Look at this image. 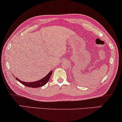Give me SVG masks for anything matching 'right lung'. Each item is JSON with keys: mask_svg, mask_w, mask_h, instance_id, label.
Segmentation results:
<instances>
[{"mask_svg": "<svg viewBox=\"0 0 122 122\" xmlns=\"http://www.w3.org/2000/svg\"><path fill=\"white\" fill-rule=\"evenodd\" d=\"M52 72H53V71H51L45 77H44L43 79L34 82H27L25 81H21L20 80H19V79H18L17 78H16V79L17 81H19V82H20L21 84H22L23 85H24V86H25L26 87H32V88H37V87H40L43 86L44 85L47 84V82L49 80V78H51V75L52 74Z\"/></svg>", "mask_w": 122, "mask_h": 122, "instance_id": "add662e5", "label": "right lung"}]
</instances>
